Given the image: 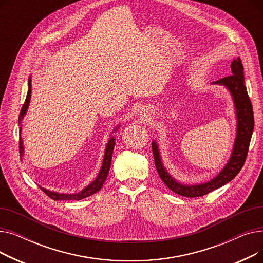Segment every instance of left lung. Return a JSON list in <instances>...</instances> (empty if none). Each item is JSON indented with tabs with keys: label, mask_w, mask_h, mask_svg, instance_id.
<instances>
[{
	"label": "left lung",
	"mask_w": 263,
	"mask_h": 263,
	"mask_svg": "<svg viewBox=\"0 0 263 263\" xmlns=\"http://www.w3.org/2000/svg\"><path fill=\"white\" fill-rule=\"evenodd\" d=\"M230 67L232 74L224 77L215 82L216 84L225 85L230 90L233 97L234 104H236L238 117V132L236 143H234V148L232 150V156L222 172H220L214 179H212L211 181L205 182L203 184H180L179 182L175 181V179H173L170 176V174L165 171L161 163L158 146L155 142L153 143V153L158 174L162 179V181L166 184V186L170 190L175 192L176 194L184 197H200L208 194V193L231 181L232 179L240 173L245 163L248 148H250L252 134L254 131L255 122L253 105L246 90L243 73V65L241 59L238 58L237 60H234Z\"/></svg>",
	"instance_id": "obj_1"
}]
</instances>
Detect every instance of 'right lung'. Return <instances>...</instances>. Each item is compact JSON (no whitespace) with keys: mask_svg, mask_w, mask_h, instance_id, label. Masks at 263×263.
I'll return each instance as SVG.
<instances>
[{"mask_svg":"<svg viewBox=\"0 0 263 263\" xmlns=\"http://www.w3.org/2000/svg\"><path fill=\"white\" fill-rule=\"evenodd\" d=\"M27 85H29V90H27V95H26L24 104H23V106L21 107V110H20L19 120H18L19 123L21 122L24 114L26 113L27 106H29V103H30L31 92H32L31 79L29 80V84H27ZM20 132H21V128H20ZM114 146H115V139H110L108 141L106 149H105V155H104V159H103V163H102V167H101V171H100L98 177H97V179L92 183H90L87 187H85L82 192L78 193V194H70V195H69V194H59V193L50 192V191H48L44 187H41V186H40V189L43 190V192L45 193L46 195H48L53 200H80V199L86 198V197L95 194V193H97L102 187V185L105 181V179L108 175L109 167H110V161H112V156H113ZM19 153H20V156H22L23 145H22V141H21V134H19Z\"/></svg>","mask_w":263,"mask_h":263,"instance_id":"add662e5","label":"right lung"}]
</instances>
